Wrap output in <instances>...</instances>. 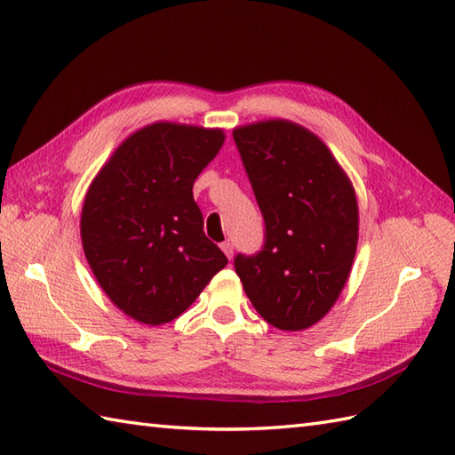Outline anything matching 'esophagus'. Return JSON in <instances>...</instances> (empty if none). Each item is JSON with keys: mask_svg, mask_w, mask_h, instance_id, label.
<instances>
[{"mask_svg": "<svg viewBox=\"0 0 455 455\" xmlns=\"http://www.w3.org/2000/svg\"><path fill=\"white\" fill-rule=\"evenodd\" d=\"M220 248H222V252L227 254L228 259H233V256H235V246H233V243H228V240H227V243L220 244Z\"/></svg>", "mask_w": 455, "mask_h": 455, "instance_id": "obj_1", "label": "esophagus"}]
</instances>
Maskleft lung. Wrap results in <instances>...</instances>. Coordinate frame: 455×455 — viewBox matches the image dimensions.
I'll use <instances>...</instances> for the list:
<instances>
[{"instance_id":"obj_1","label":"left lung","mask_w":455,"mask_h":455,"mask_svg":"<svg viewBox=\"0 0 455 455\" xmlns=\"http://www.w3.org/2000/svg\"><path fill=\"white\" fill-rule=\"evenodd\" d=\"M266 220V244L238 254L254 308L279 331H305L331 311L357 248V199L347 173L315 132L287 119L233 131Z\"/></svg>"}]
</instances>
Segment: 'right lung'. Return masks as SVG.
Masks as SVG:
<instances>
[{"label":"right lung","instance_id":"1","mask_svg":"<svg viewBox=\"0 0 455 455\" xmlns=\"http://www.w3.org/2000/svg\"><path fill=\"white\" fill-rule=\"evenodd\" d=\"M225 131L158 121L134 131L84 197V254L111 303L158 326L196 301L227 256L203 233L193 183Z\"/></svg>","mask_w":455,"mask_h":455}]
</instances>
